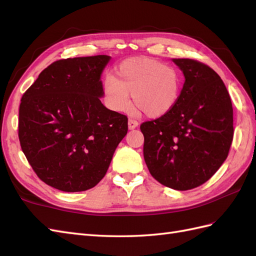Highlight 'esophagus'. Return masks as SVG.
I'll return each mask as SVG.
<instances>
[{
  "mask_svg": "<svg viewBox=\"0 0 256 256\" xmlns=\"http://www.w3.org/2000/svg\"><path fill=\"white\" fill-rule=\"evenodd\" d=\"M138 126V122L136 120H129V122H128V128H129L130 130L136 129Z\"/></svg>",
  "mask_w": 256,
  "mask_h": 256,
  "instance_id": "obj_1",
  "label": "esophagus"
}]
</instances>
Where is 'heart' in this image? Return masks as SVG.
<instances>
[{
  "label": "heart",
  "instance_id": "1",
  "mask_svg": "<svg viewBox=\"0 0 256 256\" xmlns=\"http://www.w3.org/2000/svg\"><path fill=\"white\" fill-rule=\"evenodd\" d=\"M182 76L176 68L148 58H129L118 67L115 76L102 82L104 102L113 112H126L132 102L146 116L161 118L178 102Z\"/></svg>",
  "mask_w": 256,
  "mask_h": 256
}]
</instances>
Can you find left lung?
<instances>
[{
    "label": "left lung",
    "mask_w": 256,
    "mask_h": 256,
    "mask_svg": "<svg viewBox=\"0 0 256 256\" xmlns=\"http://www.w3.org/2000/svg\"><path fill=\"white\" fill-rule=\"evenodd\" d=\"M184 76L180 99L164 116L141 125L144 160L154 180L175 190L207 182L226 161L233 141V106L214 70L190 58H172Z\"/></svg>",
    "instance_id": "1"
}]
</instances>
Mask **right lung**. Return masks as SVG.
Returning <instances> with one entry per match:
<instances>
[{
  "label": "right lung",
  "instance_id": "obj_1",
  "mask_svg": "<svg viewBox=\"0 0 256 256\" xmlns=\"http://www.w3.org/2000/svg\"><path fill=\"white\" fill-rule=\"evenodd\" d=\"M110 60L96 56L54 62L21 98L22 152L37 176L58 190L95 187L127 134V116L100 100L102 74Z\"/></svg>",
  "mask_w": 256,
  "mask_h": 256
}]
</instances>
